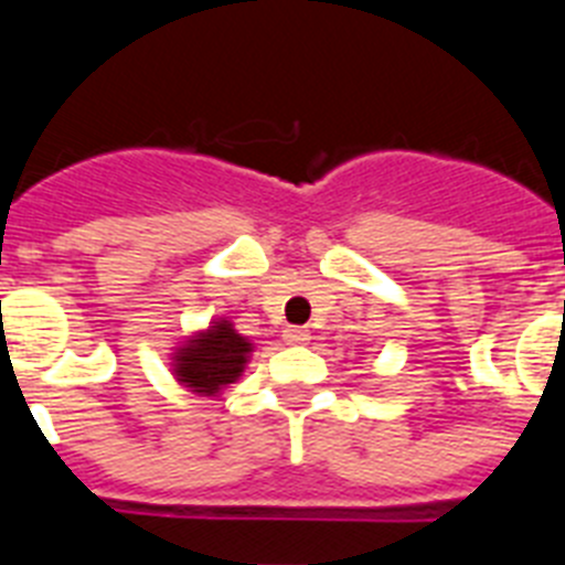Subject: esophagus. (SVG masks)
<instances>
[{"instance_id": "esophagus-1", "label": "esophagus", "mask_w": 565, "mask_h": 565, "mask_svg": "<svg viewBox=\"0 0 565 565\" xmlns=\"http://www.w3.org/2000/svg\"><path fill=\"white\" fill-rule=\"evenodd\" d=\"M282 339H286L288 344H308L311 333H308L306 328H286V331H282Z\"/></svg>"}]
</instances>
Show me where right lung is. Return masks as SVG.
Instances as JSON below:
<instances>
[{
	"mask_svg": "<svg viewBox=\"0 0 565 565\" xmlns=\"http://www.w3.org/2000/svg\"><path fill=\"white\" fill-rule=\"evenodd\" d=\"M252 351L254 344L234 331L226 317H221L209 322L206 331L192 333L172 353V373L178 384L198 396H217L226 384L243 376Z\"/></svg>",
	"mask_w": 565,
	"mask_h": 565,
	"instance_id": "add662e5",
	"label": "right lung"
}]
</instances>
